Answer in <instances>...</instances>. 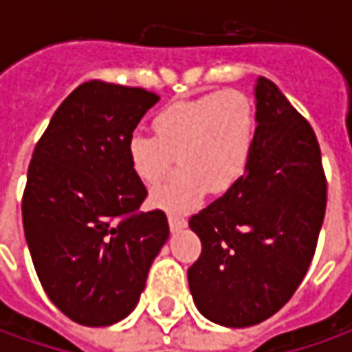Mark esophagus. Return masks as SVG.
Returning <instances> with one entry per match:
<instances>
[{
    "label": "esophagus",
    "instance_id": "34e87169",
    "mask_svg": "<svg viewBox=\"0 0 352 352\" xmlns=\"http://www.w3.org/2000/svg\"><path fill=\"white\" fill-rule=\"evenodd\" d=\"M168 225H170V231H180L184 229L188 221L184 219V217H178V215H174V213H170L168 215Z\"/></svg>",
    "mask_w": 352,
    "mask_h": 352
}]
</instances>
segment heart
<instances>
[{
	"label": "heart",
	"mask_w": 352,
	"mask_h": 352,
	"mask_svg": "<svg viewBox=\"0 0 352 352\" xmlns=\"http://www.w3.org/2000/svg\"><path fill=\"white\" fill-rule=\"evenodd\" d=\"M155 133L137 131L129 137V164L142 184L155 186L178 158L180 176L158 186L153 204L184 213L194 210L208 190L221 194L245 174L256 117L243 91H213L166 105L155 117Z\"/></svg>",
	"instance_id": "1"
}]
</instances>
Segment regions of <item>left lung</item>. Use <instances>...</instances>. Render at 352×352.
Masks as SVG:
<instances>
[{
  "instance_id": "obj_1",
  "label": "left lung",
  "mask_w": 352,
  "mask_h": 352,
  "mask_svg": "<svg viewBox=\"0 0 352 352\" xmlns=\"http://www.w3.org/2000/svg\"><path fill=\"white\" fill-rule=\"evenodd\" d=\"M249 166L192 215L201 254L188 268L194 304L225 327H250L290 302L318 247L327 180L311 125L266 78L256 80Z\"/></svg>"
}]
</instances>
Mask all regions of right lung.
Instances as JSON below:
<instances>
[{"label":"right lung","mask_w":352,"mask_h":352,"mask_svg":"<svg viewBox=\"0 0 352 352\" xmlns=\"http://www.w3.org/2000/svg\"><path fill=\"white\" fill-rule=\"evenodd\" d=\"M158 100L142 88L86 82L34 146L21 204L25 239L50 302L80 325L127 318L168 241L164 211H139L146 188L127 156L129 137Z\"/></svg>","instance_id":"right-lung-1"}]
</instances>
